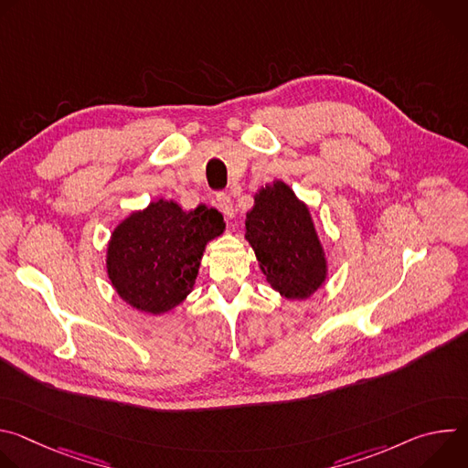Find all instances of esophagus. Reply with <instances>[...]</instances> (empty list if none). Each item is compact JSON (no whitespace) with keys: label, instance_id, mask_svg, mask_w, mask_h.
<instances>
[{"label":"esophagus","instance_id":"obj_1","mask_svg":"<svg viewBox=\"0 0 468 468\" xmlns=\"http://www.w3.org/2000/svg\"><path fill=\"white\" fill-rule=\"evenodd\" d=\"M217 207L220 209V213H222L226 218H233V217H235V207H233L231 197H229L228 194H224V192H220V194L217 196Z\"/></svg>","mask_w":468,"mask_h":468}]
</instances>
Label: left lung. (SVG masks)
I'll list each match as a JSON object with an SVG mask.
<instances>
[{
	"mask_svg": "<svg viewBox=\"0 0 468 468\" xmlns=\"http://www.w3.org/2000/svg\"><path fill=\"white\" fill-rule=\"evenodd\" d=\"M246 239L266 282L289 300L309 298L325 280V259L309 209L283 183L255 194L246 215Z\"/></svg>",
	"mask_w": 468,
	"mask_h": 468,
	"instance_id": "8db88e82",
	"label": "left lung"
}]
</instances>
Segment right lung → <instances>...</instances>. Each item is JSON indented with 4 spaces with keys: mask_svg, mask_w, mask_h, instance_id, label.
Returning <instances> with one entry per match:
<instances>
[{
    "mask_svg": "<svg viewBox=\"0 0 468 468\" xmlns=\"http://www.w3.org/2000/svg\"><path fill=\"white\" fill-rule=\"evenodd\" d=\"M224 231L218 211H181L159 199L133 213L112 233L107 274L116 292L133 307L161 314L192 291L206 242Z\"/></svg>",
    "mask_w": 468,
    "mask_h": 468,
    "instance_id": "add662e5",
    "label": "right lung"
}]
</instances>
